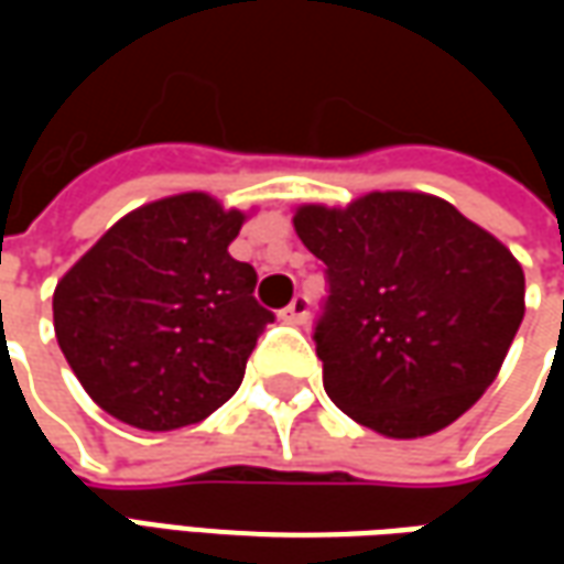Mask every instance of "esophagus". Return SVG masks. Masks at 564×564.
Returning <instances> with one entry per match:
<instances>
[{
    "label": "esophagus",
    "instance_id": "34e87169",
    "mask_svg": "<svg viewBox=\"0 0 564 564\" xmlns=\"http://www.w3.org/2000/svg\"><path fill=\"white\" fill-rule=\"evenodd\" d=\"M311 314V305H307V295H295L290 305L281 311V319L283 323H293V326H302Z\"/></svg>",
    "mask_w": 564,
    "mask_h": 564
}]
</instances>
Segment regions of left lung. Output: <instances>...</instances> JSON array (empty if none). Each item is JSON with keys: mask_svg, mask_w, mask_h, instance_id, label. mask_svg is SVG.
Wrapping results in <instances>:
<instances>
[{"mask_svg": "<svg viewBox=\"0 0 564 564\" xmlns=\"http://www.w3.org/2000/svg\"><path fill=\"white\" fill-rule=\"evenodd\" d=\"M293 223L326 265L314 344L332 402L390 437L432 435L465 414L525 314L508 247L425 193L305 205Z\"/></svg>", "mask_w": 564, "mask_h": 564, "instance_id": "obj_1", "label": "left lung"}]
</instances>
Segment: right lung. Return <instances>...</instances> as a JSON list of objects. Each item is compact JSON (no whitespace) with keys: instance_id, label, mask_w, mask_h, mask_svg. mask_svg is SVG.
<instances>
[{"instance_id":"add662e5","label":"right lung","mask_w":564,"mask_h":564,"mask_svg":"<svg viewBox=\"0 0 564 564\" xmlns=\"http://www.w3.org/2000/svg\"><path fill=\"white\" fill-rule=\"evenodd\" d=\"M241 223L205 193L160 198L117 220L56 283V341L102 411L169 432L232 399L274 319L253 295V265L229 257Z\"/></svg>"}]
</instances>
